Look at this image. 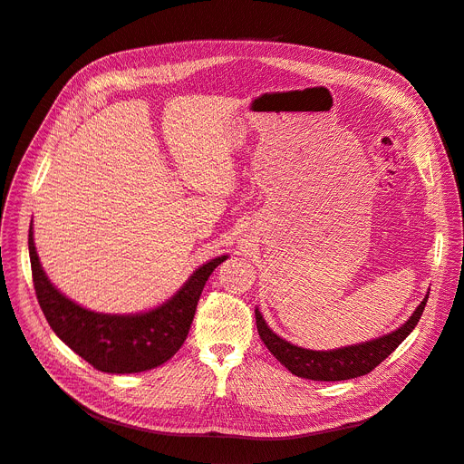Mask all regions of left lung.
I'll list each match as a JSON object with an SVG mask.
<instances>
[{"instance_id":"obj_1","label":"left lung","mask_w":464,"mask_h":464,"mask_svg":"<svg viewBox=\"0 0 464 464\" xmlns=\"http://www.w3.org/2000/svg\"><path fill=\"white\" fill-rule=\"evenodd\" d=\"M429 294L421 301V304L410 315V320L399 327L397 331L380 336L376 340L364 344L338 348L333 352H314L294 346L287 340L280 338L266 327L261 312L256 308V324L257 333L265 346L269 352L284 364V367L299 378L315 380V382H340V380H352L357 376H364L372 372L378 364L392 355L402 340L418 325L421 314L425 310Z\"/></svg>"}]
</instances>
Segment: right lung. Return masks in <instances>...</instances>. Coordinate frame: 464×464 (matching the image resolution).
<instances>
[{
	"label": "right lung",
	"mask_w": 464,
	"mask_h": 464,
	"mask_svg": "<svg viewBox=\"0 0 464 464\" xmlns=\"http://www.w3.org/2000/svg\"><path fill=\"white\" fill-rule=\"evenodd\" d=\"M28 246L35 295L48 325L93 369L111 374L150 371L173 357L189 333L208 276L227 259V256H222L199 266L179 294L156 310L135 315H109L75 304L51 284L41 269L32 224Z\"/></svg>",
	"instance_id": "obj_1"
}]
</instances>
